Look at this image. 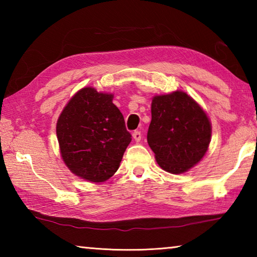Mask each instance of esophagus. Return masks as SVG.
<instances>
[{"instance_id": "1", "label": "esophagus", "mask_w": 257, "mask_h": 257, "mask_svg": "<svg viewBox=\"0 0 257 257\" xmlns=\"http://www.w3.org/2000/svg\"><path fill=\"white\" fill-rule=\"evenodd\" d=\"M133 138L135 139V142L136 143H139L141 142V139H142V134H141V132H134L133 133Z\"/></svg>"}]
</instances>
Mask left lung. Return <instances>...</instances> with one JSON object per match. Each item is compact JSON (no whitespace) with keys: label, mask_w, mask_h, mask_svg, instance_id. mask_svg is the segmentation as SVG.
Returning <instances> with one entry per match:
<instances>
[{"label":"left lung","mask_w":257,"mask_h":257,"mask_svg":"<svg viewBox=\"0 0 257 257\" xmlns=\"http://www.w3.org/2000/svg\"><path fill=\"white\" fill-rule=\"evenodd\" d=\"M147 143L161 168L180 175L206 154L212 124L203 107L182 90L155 95Z\"/></svg>","instance_id":"obj_1"}]
</instances>
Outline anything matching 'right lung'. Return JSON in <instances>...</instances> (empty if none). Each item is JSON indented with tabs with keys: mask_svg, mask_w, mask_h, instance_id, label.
I'll return each instance as SVG.
<instances>
[{
	"mask_svg": "<svg viewBox=\"0 0 257 257\" xmlns=\"http://www.w3.org/2000/svg\"><path fill=\"white\" fill-rule=\"evenodd\" d=\"M112 101L113 94L84 87L67 103L56 122L64 164L73 175L95 184L114 175L132 142L122 113Z\"/></svg>",
	"mask_w": 257,
	"mask_h": 257,
	"instance_id": "obj_1",
	"label": "right lung"
}]
</instances>
